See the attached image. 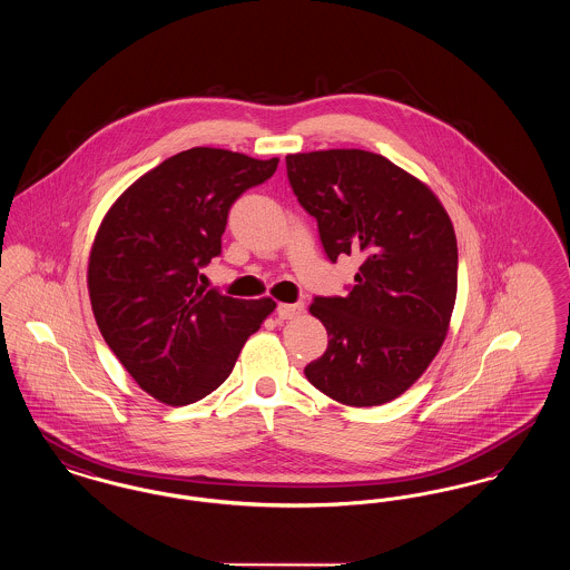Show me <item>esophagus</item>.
Here are the masks:
<instances>
[{
	"mask_svg": "<svg viewBox=\"0 0 570 570\" xmlns=\"http://www.w3.org/2000/svg\"><path fill=\"white\" fill-rule=\"evenodd\" d=\"M298 314H303V303H279L277 305V318H282V321H291Z\"/></svg>",
	"mask_w": 570,
	"mask_h": 570,
	"instance_id": "34e87169",
	"label": "esophagus"
}]
</instances>
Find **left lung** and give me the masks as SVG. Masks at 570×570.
<instances>
[{
  "mask_svg": "<svg viewBox=\"0 0 570 570\" xmlns=\"http://www.w3.org/2000/svg\"><path fill=\"white\" fill-rule=\"evenodd\" d=\"M301 207L316 217L326 256L363 263L346 297L309 305L326 328L307 380L346 406L400 397L442 348L458 297L453 222L430 186L380 154H288Z\"/></svg>",
  "mask_w": 570,
  "mask_h": 570,
  "instance_id": "left-lung-1",
  "label": "left lung"
}]
</instances>
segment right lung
I'll list each match as a JSON object with an SVG mask.
<instances>
[{"label": "right lung", "instance_id": "right-lung-1", "mask_svg": "<svg viewBox=\"0 0 570 570\" xmlns=\"http://www.w3.org/2000/svg\"><path fill=\"white\" fill-rule=\"evenodd\" d=\"M277 163L191 147L138 177L96 233L87 267L94 318L126 372L163 404L216 391L275 309L269 297L207 291L200 269L222 252L230 205Z\"/></svg>", "mask_w": 570, "mask_h": 570}]
</instances>
